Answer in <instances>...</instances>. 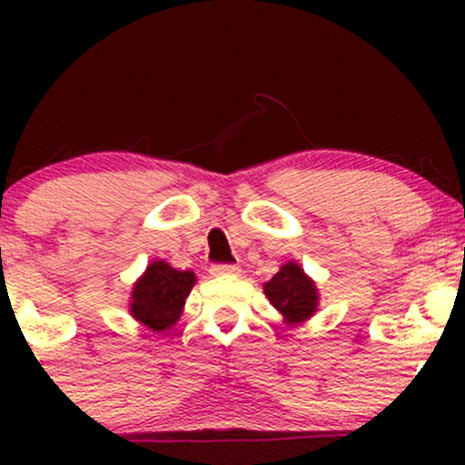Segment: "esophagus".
Wrapping results in <instances>:
<instances>
[{
	"instance_id": "obj_1",
	"label": "esophagus",
	"mask_w": 465,
	"mask_h": 465,
	"mask_svg": "<svg viewBox=\"0 0 465 465\" xmlns=\"http://www.w3.org/2000/svg\"><path fill=\"white\" fill-rule=\"evenodd\" d=\"M211 274L213 276H236V274H241V267L238 265H213L211 267Z\"/></svg>"
}]
</instances>
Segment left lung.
I'll return each mask as SVG.
<instances>
[{"mask_svg":"<svg viewBox=\"0 0 465 465\" xmlns=\"http://www.w3.org/2000/svg\"><path fill=\"white\" fill-rule=\"evenodd\" d=\"M262 292L288 326H299V323L308 322L320 308L317 283L303 272L297 261L283 262L279 272L267 283H262Z\"/></svg>","mask_w":465,"mask_h":465,"instance_id":"8db88e82","label":"left lung"}]
</instances>
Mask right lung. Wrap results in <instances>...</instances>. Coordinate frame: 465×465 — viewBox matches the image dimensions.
Here are the masks:
<instances>
[{
  "label": "right lung",
  "instance_id": "right-lung-1",
  "mask_svg": "<svg viewBox=\"0 0 465 465\" xmlns=\"http://www.w3.org/2000/svg\"><path fill=\"white\" fill-rule=\"evenodd\" d=\"M195 281V272L175 270L163 259L150 261L130 290V317L154 332L168 331L184 312L186 297L193 290Z\"/></svg>",
  "mask_w": 465,
  "mask_h": 465
}]
</instances>
